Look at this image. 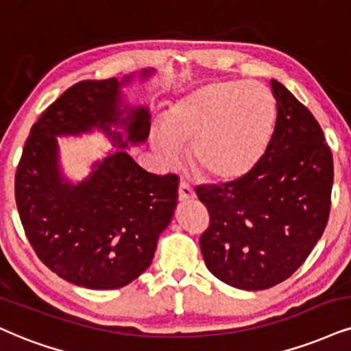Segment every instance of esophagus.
Instances as JSON below:
<instances>
[{
	"label": "esophagus",
	"instance_id": "obj_1",
	"mask_svg": "<svg viewBox=\"0 0 351 351\" xmlns=\"http://www.w3.org/2000/svg\"><path fill=\"white\" fill-rule=\"evenodd\" d=\"M179 198L180 202H189L195 198V192H193V187L189 182L182 180L179 185Z\"/></svg>",
	"mask_w": 351,
	"mask_h": 351
}]
</instances>
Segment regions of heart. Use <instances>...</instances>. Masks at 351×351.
I'll use <instances>...</instances> for the list:
<instances>
[{
	"label": "heart",
	"instance_id": "b5f03b06",
	"mask_svg": "<svg viewBox=\"0 0 351 351\" xmlns=\"http://www.w3.org/2000/svg\"><path fill=\"white\" fill-rule=\"evenodd\" d=\"M278 109L271 90L250 81H215L171 106L153 146L167 166L190 148L197 174L236 182L261 164L274 141Z\"/></svg>",
	"mask_w": 351,
	"mask_h": 351
}]
</instances>
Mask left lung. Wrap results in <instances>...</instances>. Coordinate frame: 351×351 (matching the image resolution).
Instances as JSON below:
<instances>
[{"label": "left lung", "instance_id": "left-lung-1", "mask_svg": "<svg viewBox=\"0 0 351 351\" xmlns=\"http://www.w3.org/2000/svg\"><path fill=\"white\" fill-rule=\"evenodd\" d=\"M278 120L274 141L244 179L200 185L210 215L200 236L206 267L239 289L275 287L304 263L330 213L334 159L306 106L271 80Z\"/></svg>", "mask_w": 351, "mask_h": 351}]
</instances>
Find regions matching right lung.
Segmentation results:
<instances>
[{"instance_id": "add662e5", "label": "right lung", "mask_w": 351, "mask_h": 351, "mask_svg": "<svg viewBox=\"0 0 351 351\" xmlns=\"http://www.w3.org/2000/svg\"><path fill=\"white\" fill-rule=\"evenodd\" d=\"M125 110L115 77L73 84L32 125L16 171V205L34 252L60 278L89 289H117L138 278L177 205V174H149L125 149L96 164L84 182H63L56 136L99 127L119 148L148 138V109L122 117ZM110 124L123 126L128 140L112 134Z\"/></svg>"}]
</instances>
